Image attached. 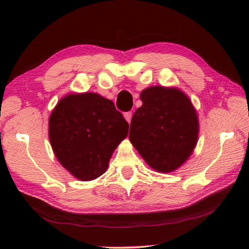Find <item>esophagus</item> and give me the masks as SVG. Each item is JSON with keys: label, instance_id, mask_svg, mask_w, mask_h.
Returning a JSON list of instances; mask_svg holds the SVG:
<instances>
[{"label": "esophagus", "instance_id": "1", "mask_svg": "<svg viewBox=\"0 0 249 249\" xmlns=\"http://www.w3.org/2000/svg\"><path fill=\"white\" fill-rule=\"evenodd\" d=\"M131 118H132L131 112H125V113H124V119H125V120H127L128 124H130V122H131Z\"/></svg>", "mask_w": 249, "mask_h": 249}]
</instances>
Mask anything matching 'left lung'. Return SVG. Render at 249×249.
I'll return each mask as SVG.
<instances>
[{
	"label": "left lung",
	"mask_w": 249,
	"mask_h": 249,
	"mask_svg": "<svg viewBox=\"0 0 249 249\" xmlns=\"http://www.w3.org/2000/svg\"><path fill=\"white\" fill-rule=\"evenodd\" d=\"M131 119L129 141L145 162L161 173L179 169L198 141L199 124L192 101L177 87L152 86Z\"/></svg>",
	"instance_id": "8db88e82"
}]
</instances>
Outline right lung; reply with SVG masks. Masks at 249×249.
Masks as SVG:
<instances>
[{
	"label": "right lung",
	"instance_id": "right-lung-1",
	"mask_svg": "<svg viewBox=\"0 0 249 249\" xmlns=\"http://www.w3.org/2000/svg\"><path fill=\"white\" fill-rule=\"evenodd\" d=\"M128 129L113 102L88 91L66 95L49 119V138L57 161L81 181H90L107 171Z\"/></svg>",
	"mask_w": 249,
	"mask_h": 249
}]
</instances>
